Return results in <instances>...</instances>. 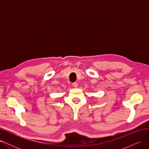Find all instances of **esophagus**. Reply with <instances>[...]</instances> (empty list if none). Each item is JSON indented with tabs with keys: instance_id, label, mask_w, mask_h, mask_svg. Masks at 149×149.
Segmentation results:
<instances>
[{
	"instance_id": "esophagus-1",
	"label": "esophagus",
	"mask_w": 149,
	"mask_h": 149,
	"mask_svg": "<svg viewBox=\"0 0 149 149\" xmlns=\"http://www.w3.org/2000/svg\"><path fill=\"white\" fill-rule=\"evenodd\" d=\"M73 86L74 88H78V84L77 83H73Z\"/></svg>"
}]
</instances>
